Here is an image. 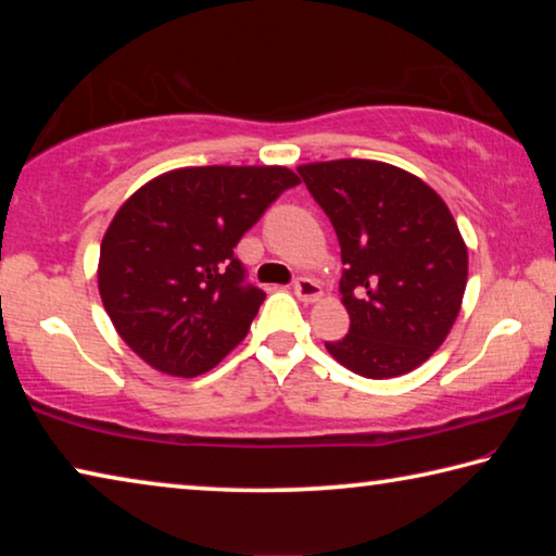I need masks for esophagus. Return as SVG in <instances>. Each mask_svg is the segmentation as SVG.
<instances>
[{
  "mask_svg": "<svg viewBox=\"0 0 556 556\" xmlns=\"http://www.w3.org/2000/svg\"><path fill=\"white\" fill-rule=\"evenodd\" d=\"M293 293L301 298L303 303H315L320 298L323 290H320L318 283H315L313 278H298L295 283H293Z\"/></svg>",
  "mask_w": 556,
  "mask_h": 556,
  "instance_id": "esophagus-1",
  "label": "esophagus"
}]
</instances>
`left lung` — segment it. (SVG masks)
<instances>
[{"instance_id":"8db88e82","label":"left lung","mask_w":556,"mask_h":556,"mask_svg":"<svg viewBox=\"0 0 556 556\" xmlns=\"http://www.w3.org/2000/svg\"><path fill=\"white\" fill-rule=\"evenodd\" d=\"M298 174L328 213L345 266L350 330L328 353L370 380L420 367L445 343L467 286V245L447 203L382 161H315Z\"/></svg>"}]
</instances>
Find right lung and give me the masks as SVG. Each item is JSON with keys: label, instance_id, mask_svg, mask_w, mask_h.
I'll list each match as a JSON object with an SVG mask.
<instances>
[{"label": "right lung", "instance_id": "add662e5", "mask_svg": "<svg viewBox=\"0 0 556 556\" xmlns=\"http://www.w3.org/2000/svg\"><path fill=\"white\" fill-rule=\"evenodd\" d=\"M295 184L286 166H186L124 201L97 278L111 323L143 363L195 378L249 336L266 293L243 286L233 249Z\"/></svg>", "mask_w": 556, "mask_h": 556}]
</instances>
